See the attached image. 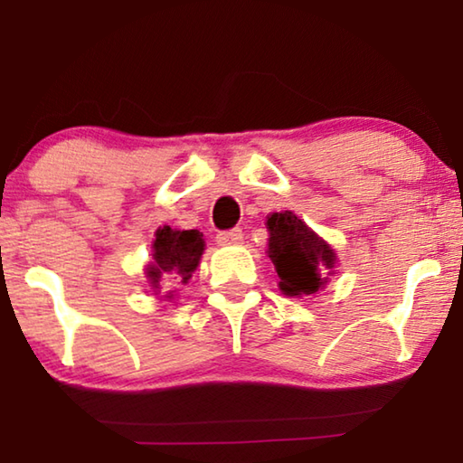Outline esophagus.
Masks as SVG:
<instances>
[{"mask_svg": "<svg viewBox=\"0 0 463 463\" xmlns=\"http://www.w3.org/2000/svg\"><path fill=\"white\" fill-rule=\"evenodd\" d=\"M216 241L220 245H237L243 241V231L241 229H231V231H222L216 234Z\"/></svg>", "mask_w": 463, "mask_h": 463, "instance_id": "1", "label": "esophagus"}]
</instances>
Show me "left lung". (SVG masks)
Listing matches in <instances>:
<instances>
[{
  "label": "left lung",
  "instance_id": "left-lung-1",
  "mask_svg": "<svg viewBox=\"0 0 463 463\" xmlns=\"http://www.w3.org/2000/svg\"><path fill=\"white\" fill-rule=\"evenodd\" d=\"M268 255L285 295H312L324 287V272L333 270L335 251L307 229L293 212L268 216Z\"/></svg>",
  "mask_w": 463,
  "mask_h": 463
}]
</instances>
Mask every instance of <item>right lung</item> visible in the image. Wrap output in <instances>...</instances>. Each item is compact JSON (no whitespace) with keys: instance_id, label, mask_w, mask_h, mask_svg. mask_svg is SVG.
I'll return each instance as SVG.
<instances>
[{"instance_id":"add662e5","label":"right lung","mask_w":463,"mask_h":463,"mask_svg":"<svg viewBox=\"0 0 463 463\" xmlns=\"http://www.w3.org/2000/svg\"><path fill=\"white\" fill-rule=\"evenodd\" d=\"M203 234L199 231L157 229L154 241V264L147 268L151 287L160 288L168 282H187L203 253Z\"/></svg>"}]
</instances>
